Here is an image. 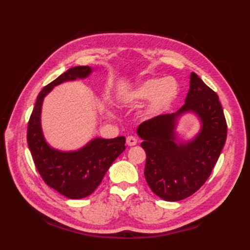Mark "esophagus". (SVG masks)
Listing matches in <instances>:
<instances>
[{
    "label": "esophagus",
    "mask_w": 250,
    "mask_h": 250,
    "mask_svg": "<svg viewBox=\"0 0 250 250\" xmlns=\"http://www.w3.org/2000/svg\"><path fill=\"white\" fill-rule=\"evenodd\" d=\"M126 144H128V146H134L137 144V139L135 136H128L126 137Z\"/></svg>",
    "instance_id": "34e87169"
}]
</instances>
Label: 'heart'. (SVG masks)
Segmentation results:
<instances>
[{
  "label": "heart",
  "mask_w": 250,
  "mask_h": 250,
  "mask_svg": "<svg viewBox=\"0 0 250 250\" xmlns=\"http://www.w3.org/2000/svg\"><path fill=\"white\" fill-rule=\"evenodd\" d=\"M178 94V84L175 79L151 78L139 84L130 97L134 100H150L147 114L155 116L166 110Z\"/></svg>",
  "instance_id": "obj_1"
}]
</instances>
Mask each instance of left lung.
<instances>
[{"label": "left lung", "mask_w": 250, "mask_h": 250, "mask_svg": "<svg viewBox=\"0 0 250 250\" xmlns=\"http://www.w3.org/2000/svg\"><path fill=\"white\" fill-rule=\"evenodd\" d=\"M192 110L202 130L197 139L177 146L172 132L177 116ZM146 152L145 178L152 192L166 201H180L199 190L210 176L227 139V121L218 95L191 73L185 104L176 114L160 115L137 128Z\"/></svg>", "instance_id": "1"}]
</instances>
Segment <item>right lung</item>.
Instances as JSON below:
<instances>
[{"label": "right lung", "instance_id": "1", "mask_svg": "<svg viewBox=\"0 0 250 250\" xmlns=\"http://www.w3.org/2000/svg\"><path fill=\"white\" fill-rule=\"evenodd\" d=\"M89 66H75L47 84L37 95L28 122L29 149L45 184L68 199H83L91 194L102 182L117 157L125 149V136L94 139L78 151L62 152L52 149L44 140L41 128V109L45 95L57 84L87 77Z\"/></svg>", "mask_w": 250, "mask_h": 250}]
</instances>
